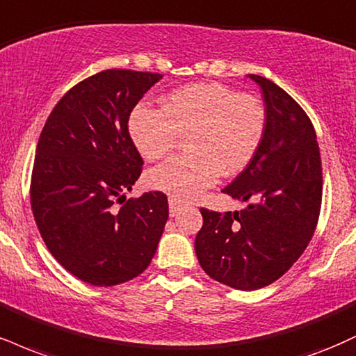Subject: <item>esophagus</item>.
Listing matches in <instances>:
<instances>
[{"label":"esophagus","mask_w":356,"mask_h":356,"mask_svg":"<svg viewBox=\"0 0 356 356\" xmlns=\"http://www.w3.org/2000/svg\"><path fill=\"white\" fill-rule=\"evenodd\" d=\"M169 209H170V216H177L179 211H181V202L174 197H169Z\"/></svg>","instance_id":"34e87169"}]
</instances>
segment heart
<instances>
[{"instance_id": "heart-1", "label": "heart", "mask_w": 356, "mask_h": 356, "mask_svg": "<svg viewBox=\"0 0 356 356\" xmlns=\"http://www.w3.org/2000/svg\"><path fill=\"white\" fill-rule=\"evenodd\" d=\"M267 131V109L250 94L219 83H199L170 92L162 109L137 106L129 132L137 151L159 161L187 137L189 152L157 165L147 175L152 189L177 200L195 199L220 174L242 172L255 157Z\"/></svg>"}]
</instances>
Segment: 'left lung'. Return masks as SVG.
<instances>
[{"label":"left lung","instance_id":"1","mask_svg":"<svg viewBox=\"0 0 356 356\" xmlns=\"http://www.w3.org/2000/svg\"><path fill=\"white\" fill-rule=\"evenodd\" d=\"M260 86L267 109L262 145L224 194L248 202L241 212L200 209L195 254L209 277L237 290L270 285L303 254L322 207L316 134L298 102L270 79Z\"/></svg>","mask_w":356,"mask_h":356}]
</instances>
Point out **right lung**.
<instances>
[{
	"label": "right lung",
	"instance_id": "right-lung-1",
	"mask_svg": "<svg viewBox=\"0 0 356 356\" xmlns=\"http://www.w3.org/2000/svg\"><path fill=\"white\" fill-rule=\"evenodd\" d=\"M159 79L131 70L89 76L59 99L41 131L29 192L34 220L51 255L86 284L132 280L149 267L164 232L165 194L124 197L144 164L129 115Z\"/></svg>",
	"mask_w": 356,
	"mask_h": 356
}]
</instances>
